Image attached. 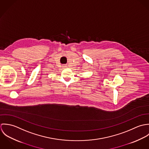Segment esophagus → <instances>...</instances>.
I'll return each instance as SVG.
<instances>
[{"label":"esophagus","instance_id":"34e87169","mask_svg":"<svg viewBox=\"0 0 149 149\" xmlns=\"http://www.w3.org/2000/svg\"><path fill=\"white\" fill-rule=\"evenodd\" d=\"M65 66V67H66V66Z\"/></svg>","mask_w":149,"mask_h":149}]
</instances>
